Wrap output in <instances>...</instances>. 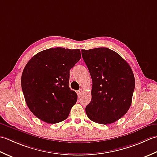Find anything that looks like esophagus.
I'll use <instances>...</instances> for the list:
<instances>
[{
    "label": "esophagus",
    "mask_w": 157,
    "mask_h": 157,
    "mask_svg": "<svg viewBox=\"0 0 157 157\" xmlns=\"http://www.w3.org/2000/svg\"><path fill=\"white\" fill-rule=\"evenodd\" d=\"M82 89H80V90H78L77 92V95H78V96H80V95H81V94H82Z\"/></svg>",
    "instance_id": "34e87169"
}]
</instances>
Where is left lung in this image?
Here are the masks:
<instances>
[{
  "instance_id": "1",
  "label": "left lung",
  "mask_w": 157,
  "mask_h": 157,
  "mask_svg": "<svg viewBox=\"0 0 157 157\" xmlns=\"http://www.w3.org/2000/svg\"><path fill=\"white\" fill-rule=\"evenodd\" d=\"M82 56L92 78L91 100L86 114L99 124L114 123L132 105L135 78L125 60L108 48L82 49Z\"/></svg>"
}]
</instances>
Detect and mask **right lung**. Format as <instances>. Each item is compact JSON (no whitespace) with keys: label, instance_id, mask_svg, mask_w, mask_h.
Returning a JSON list of instances; mask_svg holds the SVG:
<instances>
[{"label":"right lung","instance_id":"right-lung-1","mask_svg":"<svg viewBox=\"0 0 157 157\" xmlns=\"http://www.w3.org/2000/svg\"><path fill=\"white\" fill-rule=\"evenodd\" d=\"M81 57L79 49L51 48L34 56L21 78L28 107L38 119L55 124L68 118L77 94L68 87L70 70Z\"/></svg>","mask_w":157,"mask_h":157}]
</instances>
